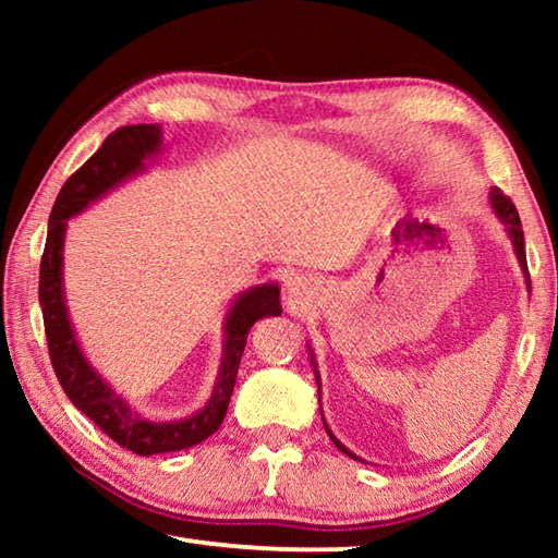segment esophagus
I'll return each mask as SVG.
<instances>
[{
    "label": "esophagus",
    "instance_id": "esophagus-1",
    "mask_svg": "<svg viewBox=\"0 0 558 558\" xmlns=\"http://www.w3.org/2000/svg\"><path fill=\"white\" fill-rule=\"evenodd\" d=\"M305 292H307V288H305V282H302V278H292L288 282V295L295 302L305 298Z\"/></svg>",
    "mask_w": 558,
    "mask_h": 558
}]
</instances>
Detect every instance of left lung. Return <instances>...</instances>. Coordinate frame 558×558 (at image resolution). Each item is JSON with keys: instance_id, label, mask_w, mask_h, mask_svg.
<instances>
[{"instance_id": "1", "label": "left lung", "mask_w": 558, "mask_h": 558, "mask_svg": "<svg viewBox=\"0 0 558 558\" xmlns=\"http://www.w3.org/2000/svg\"><path fill=\"white\" fill-rule=\"evenodd\" d=\"M489 204H493V211H495V216L499 221L505 223V229H507V235H509V241H512V248H514V253H517V260H519V268H522V272H524V278H526V288L532 290V282H529V270H526V253H524V231H522V221H519V214H517V209H514V204L509 202V196H505L502 192H499L497 186H493L489 189ZM310 356H313V366H315V379H317V393H319V374H317V362H315V354L310 352ZM323 423H325V430H327V436L332 438V442L335 446L344 452V456H349V458H354V460H359L352 450H347L342 442H339L337 438H335V433L329 430V426H327V421L323 418Z\"/></svg>"}]
</instances>
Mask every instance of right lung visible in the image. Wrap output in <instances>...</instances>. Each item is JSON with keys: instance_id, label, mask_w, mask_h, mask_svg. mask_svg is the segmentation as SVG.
Here are the masks:
<instances>
[{"instance_id": "1", "label": "right lung", "mask_w": 558, "mask_h": 558, "mask_svg": "<svg viewBox=\"0 0 558 558\" xmlns=\"http://www.w3.org/2000/svg\"><path fill=\"white\" fill-rule=\"evenodd\" d=\"M162 128L159 125H125L106 137V143L93 155L78 172L69 177L49 216V235L39 270V302L44 313L46 342L53 372L59 376L65 396L75 409L83 411L96 426L110 436L118 446L137 456H157L174 452L214 436L223 423L229 409L235 374L243 356L245 339L251 327L263 317L280 315V288L278 282H263L235 295L229 315L223 319V356L216 376L211 399L186 418L153 421L130 409L116 389L93 369L88 356L83 354L78 337L73 332L63 295V243L69 219L93 202H98L112 189L145 172L147 159L162 153Z\"/></svg>"}]
</instances>
